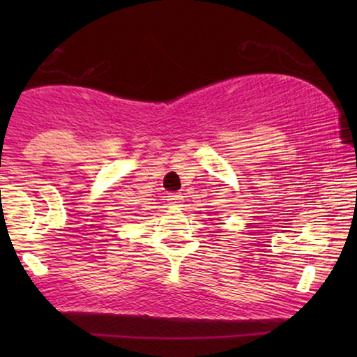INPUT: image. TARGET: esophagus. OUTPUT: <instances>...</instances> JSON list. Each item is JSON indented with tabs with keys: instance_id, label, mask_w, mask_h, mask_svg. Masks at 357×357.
Returning a JSON list of instances; mask_svg holds the SVG:
<instances>
[{
	"instance_id": "esophagus-1",
	"label": "esophagus",
	"mask_w": 357,
	"mask_h": 357,
	"mask_svg": "<svg viewBox=\"0 0 357 357\" xmlns=\"http://www.w3.org/2000/svg\"><path fill=\"white\" fill-rule=\"evenodd\" d=\"M182 195L180 193H169L167 197H165V199H167V203L170 204V206H180V203H182Z\"/></svg>"
}]
</instances>
